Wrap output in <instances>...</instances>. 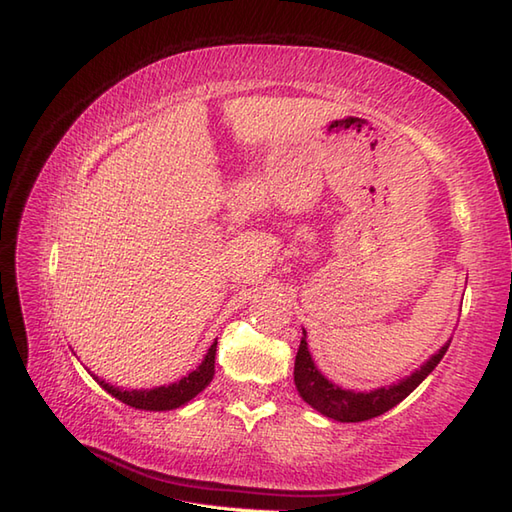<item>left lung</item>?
Here are the masks:
<instances>
[{
  "instance_id": "8db88e82",
  "label": "left lung",
  "mask_w": 512,
  "mask_h": 512,
  "mask_svg": "<svg viewBox=\"0 0 512 512\" xmlns=\"http://www.w3.org/2000/svg\"><path fill=\"white\" fill-rule=\"evenodd\" d=\"M449 343H444L427 363L416 369L411 376L402 378L400 383L378 387L372 391H352L334 385L332 380H328L319 372L317 365L312 361V354L308 352L306 330H303L301 345L295 358V385L299 396L306 400L312 409L323 413V416L339 422H363L380 416V413L396 407L400 400H405L411 391L438 367L442 356L449 350Z\"/></svg>"
}]
</instances>
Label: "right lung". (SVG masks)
I'll return each instance as SVG.
<instances>
[{
	"label": "right lung",
	"mask_w": 512,
	"mask_h": 512,
	"mask_svg": "<svg viewBox=\"0 0 512 512\" xmlns=\"http://www.w3.org/2000/svg\"><path fill=\"white\" fill-rule=\"evenodd\" d=\"M215 347L217 341L209 347L206 352L204 361L193 369L189 376L180 378L178 383L171 385H162V387H154V389H121L114 387L110 383H105L99 376H94L96 383H99L107 394H112L114 398H118L121 402L129 407L136 409H145V411H169V409H178L182 405H187L191 398H195L200 391L211 383L213 374H215Z\"/></svg>",
	"instance_id": "obj_1"
}]
</instances>
